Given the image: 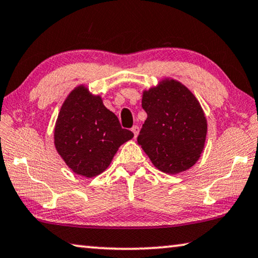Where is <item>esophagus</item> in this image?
I'll list each match as a JSON object with an SVG mask.
<instances>
[{"instance_id": "esophagus-1", "label": "esophagus", "mask_w": 258, "mask_h": 258, "mask_svg": "<svg viewBox=\"0 0 258 258\" xmlns=\"http://www.w3.org/2000/svg\"><path fill=\"white\" fill-rule=\"evenodd\" d=\"M132 132H133V134H134V138H137L138 137V134H139V126H137V125H134L132 128Z\"/></svg>"}]
</instances>
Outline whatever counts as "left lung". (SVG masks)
<instances>
[{
  "instance_id": "left-lung-1",
  "label": "left lung",
  "mask_w": 258,
  "mask_h": 258,
  "mask_svg": "<svg viewBox=\"0 0 258 258\" xmlns=\"http://www.w3.org/2000/svg\"><path fill=\"white\" fill-rule=\"evenodd\" d=\"M142 109L147 119L138 136L152 163L167 174L185 171L204 149L207 121L201 104L185 86L164 79L145 90Z\"/></svg>"
}]
</instances>
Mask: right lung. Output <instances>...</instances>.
<instances>
[{
    "mask_svg": "<svg viewBox=\"0 0 258 258\" xmlns=\"http://www.w3.org/2000/svg\"><path fill=\"white\" fill-rule=\"evenodd\" d=\"M133 133L121 128L101 96L79 86L68 95L57 116L54 145L57 153L75 174L94 177L110 166L114 154Z\"/></svg>",
    "mask_w": 258,
    "mask_h": 258,
    "instance_id": "1",
    "label": "right lung"
}]
</instances>
